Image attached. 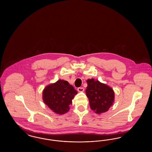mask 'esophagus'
<instances>
[{
    "instance_id": "esophagus-1",
    "label": "esophagus",
    "mask_w": 152,
    "mask_h": 152,
    "mask_svg": "<svg viewBox=\"0 0 152 152\" xmlns=\"http://www.w3.org/2000/svg\"><path fill=\"white\" fill-rule=\"evenodd\" d=\"M77 91L79 92H83L84 91V88L83 87H79L77 88Z\"/></svg>"
}]
</instances>
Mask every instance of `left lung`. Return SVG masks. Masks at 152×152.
Wrapping results in <instances>:
<instances>
[{"instance_id":"8db88e82","label":"left lung","mask_w":152,"mask_h":152,"mask_svg":"<svg viewBox=\"0 0 152 152\" xmlns=\"http://www.w3.org/2000/svg\"><path fill=\"white\" fill-rule=\"evenodd\" d=\"M86 94L91 109L97 114L107 112L115 101L113 89L94 79H88Z\"/></svg>"}]
</instances>
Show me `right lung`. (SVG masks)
<instances>
[{
    "label": "right lung",
    "instance_id": "right-lung-1",
    "mask_svg": "<svg viewBox=\"0 0 152 152\" xmlns=\"http://www.w3.org/2000/svg\"><path fill=\"white\" fill-rule=\"evenodd\" d=\"M77 94V91L67 81L58 80L44 88L43 100L53 112L63 115L69 111L73 99Z\"/></svg>",
    "mask_w": 152,
    "mask_h": 152
}]
</instances>
